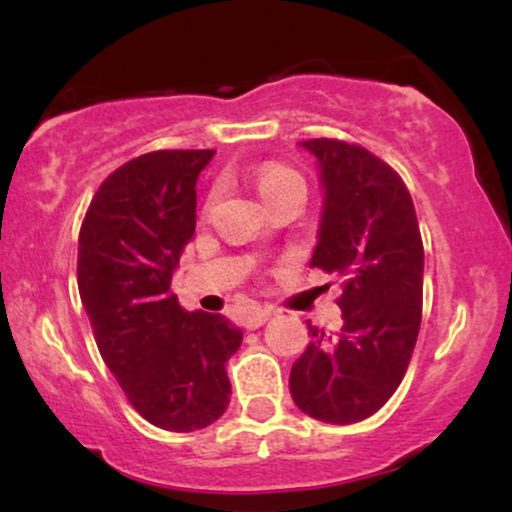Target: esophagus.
I'll list each match as a JSON object with an SVG mask.
<instances>
[{
	"mask_svg": "<svg viewBox=\"0 0 512 512\" xmlns=\"http://www.w3.org/2000/svg\"><path fill=\"white\" fill-rule=\"evenodd\" d=\"M269 310H264V308H257V310H252V313L245 317V327H248V330H257V327H262L264 322L269 320Z\"/></svg>",
	"mask_w": 512,
	"mask_h": 512,
	"instance_id": "obj_1",
	"label": "esophagus"
}]
</instances>
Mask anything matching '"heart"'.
Wrapping results in <instances>:
<instances>
[{"label": "heart", "mask_w": 512, "mask_h": 512, "mask_svg": "<svg viewBox=\"0 0 512 512\" xmlns=\"http://www.w3.org/2000/svg\"><path fill=\"white\" fill-rule=\"evenodd\" d=\"M252 180H255V187L257 192H260L264 204H272L274 199L284 195V192L305 190L301 173L284 166V163H267V166H260L252 173Z\"/></svg>", "instance_id": "b5f03b06"}]
</instances>
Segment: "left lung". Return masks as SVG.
Wrapping results in <instances>:
<instances>
[{
	"instance_id": "8db88e82",
	"label": "left lung",
	"mask_w": 512,
	"mask_h": 512,
	"mask_svg": "<svg viewBox=\"0 0 512 512\" xmlns=\"http://www.w3.org/2000/svg\"><path fill=\"white\" fill-rule=\"evenodd\" d=\"M317 158L320 231L310 267L344 276L342 330L308 325L293 363L296 407L325 424H356L395 395L414 354L424 296V243L402 178L358 144L301 142Z\"/></svg>"
}]
</instances>
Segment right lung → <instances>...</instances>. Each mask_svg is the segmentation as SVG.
Listing matches in <instances>:
<instances>
[{"instance_id":"obj_1","label":"right lung","mask_w":512,"mask_h":512,"mask_svg":"<svg viewBox=\"0 0 512 512\" xmlns=\"http://www.w3.org/2000/svg\"><path fill=\"white\" fill-rule=\"evenodd\" d=\"M214 154L132 158L98 187L79 233V296L105 366L149 424L175 433L226 411V363L243 342L228 317L187 313L170 291L195 236L197 178Z\"/></svg>"}]
</instances>
